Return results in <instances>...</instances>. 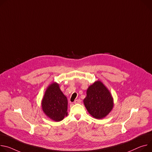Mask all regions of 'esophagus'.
I'll use <instances>...</instances> for the list:
<instances>
[{
    "label": "esophagus",
    "mask_w": 152,
    "mask_h": 152,
    "mask_svg": "<svg viewBox=\"0 0 152 152\" xmlns=\"http://www.w3.org/2000/svg\"><path fill=\"white\" fill-rule=\"evenodd\" d=\"M75 104H80L81 103V100L80 99H76L74 102Z\"/></svg>",
    "instance_id": "obj_1"
}]
</instances>
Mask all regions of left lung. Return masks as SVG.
<instances>
[{"instance_id":"obj_1","label":"left lung","mask_w":152,"mask_h":152,"mask_svg":"<svg viewBox=\"0 0 152 152\" xmlns=\"http://www.w3.org/2000/svg\"><path fill=\"white\" fill-rule=\"evenodd\" d=\"M84 103L88 113L96 119L106 116L113 107L111 94L99 80L88 87Z\"/></svg>"}]
</instances>
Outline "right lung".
<instances>
[{
	"mask_svg": "<svg viewBox=\"0 0 152 152\" xmlns=\"http://www.w3.org/2000/svg\"><path fill=\"white\" fill-rule=\"evenodd\" d=\"M68 101L57 83L51 84L46 90L42 101L44 112L55 121H62L67 114Z\"/></svg>",
	"mask_w": 152,
	"mask_h": 152,
	"instance_id": "1",
	"label": "right lung"
}]
</instances>
